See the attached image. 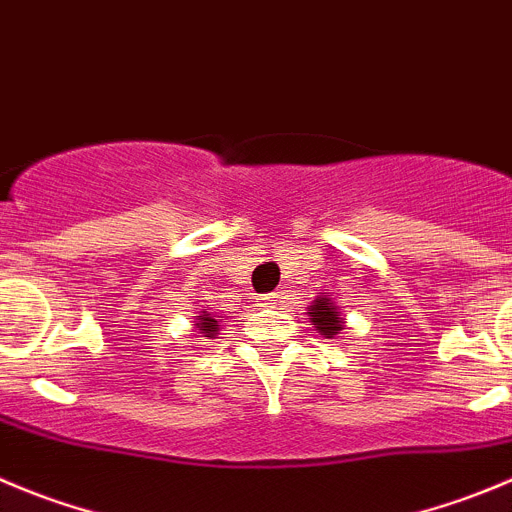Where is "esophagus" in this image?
I'll return each mask as SVG.
<instances>
[{
	"label": "esophagus",
	"mask_w": 512,
	"mask_h": 512,
	"mask_svg": "<svg viewBox=\"0 0 512 512\" xmlns=\"http://www.w3.org/2000/svg\"><path fill=\"white\" fill-rule=\"evenodd\" d=\"M280 303H283V300H280L278 293H267L257 298V305H260V308H278Z\"/></svg>",
	"instance_id": "obj_1"
}]
</instances>
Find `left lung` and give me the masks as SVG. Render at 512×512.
<instances>
[{"instance_id": "left-lung-1", "label": "left lung", "mask_w": 512, "mask_h": 512, "mask_svg": "<svg viewBox=\"0 0 512 512\" xmlns=\"http://www.w3.org/2000/svg\"><path fill=\"white\" fill-rule=\"evenodd\" d=\"M310 326L326 338H336L343 328V318L338 305L331 298H315L310 305Z\"/></svg>"}]
</instances>
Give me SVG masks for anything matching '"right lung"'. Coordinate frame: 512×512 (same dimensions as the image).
Here are the masks:
<instances>
[{
    "instance_id": "add662e5",
    "label": "right lung",
    "mask_w": 512,
    "mask_h": 512,
    "mask_svg": "<svg viewBox=\"0 0 512 512\" xmlns=\"http://www.w3.org/2000/svg\"><path fill=\"white\" fill-rule=\"evenodd\" d=\"M219 321H222V315H214L209 310H202L199 315H194V326H197L199 333H204V338L217 336Z\"/></svg>"
}]
</instances>
